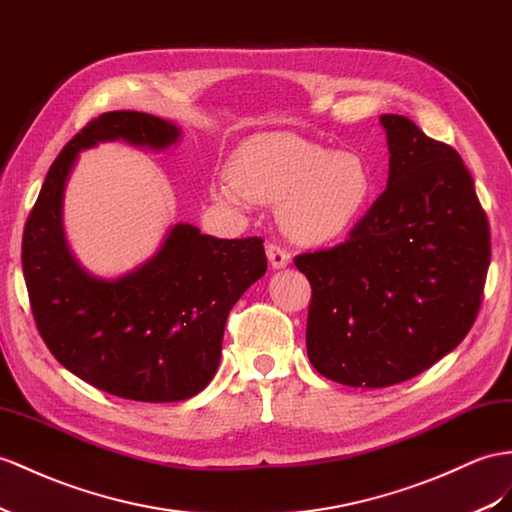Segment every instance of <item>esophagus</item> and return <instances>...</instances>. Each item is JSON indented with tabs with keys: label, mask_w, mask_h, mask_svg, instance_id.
<instances>
[{
	"label": "esophagus",
	"mask_w": 512,
	"mask_h": 512,
	"mask_svg": "<svg viewBox=\"0 0 512 512\" xmlns=\"http://www.w3.org/2000/svg\"><path fill=\"white\" fill-rule=\"evenodd\" d=\"M266 255H268V261H270V266L274 268V270H279V268H285L287 264H290V253L285 251V248L281 246V244H277V242H270L268 246H266Z\"/></svg>",
	"instance_id": "obj_1"
}]
</instances>
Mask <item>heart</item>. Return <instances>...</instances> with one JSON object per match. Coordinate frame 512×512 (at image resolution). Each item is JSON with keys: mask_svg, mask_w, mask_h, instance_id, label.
I'll use <instances>...</instances> for the list:
<instances>
[{"mask_svg": "<svg viewBox=\"0 0 512 512\" xmlns=\"http://www.w3.org/2000/svg\"><path fill=\"white\" fill-rule=\"evenodd\" d=\"M231 179L214 183L212 196L231 207L248 199L279 203L287 233L326 242L348 231L374 194V173L363 157L339 153L292 134H259L235 151Z\"/></svg>", "mask_w": 512, "mask_h": 512, "instance_id": "1", "label": "heart"}]
</instances>
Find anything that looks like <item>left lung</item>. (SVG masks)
<instances>
[{"mask_svg":"<svg viewBox=\"0 0 512 512\" xmlns=\"http://www.w3.org/2000/svg\"><path fill=\"white\" fill-rule=\"evenodd\" d=\"M381 123L385 192L346 242L294 257L311 283V365L368 389L409 381L463 342L491 261L489 220L461 155L406 116Z\"/></svg>","mask_w":512,"mask_h":512,"instance_id":"1","label":"left lung"}]
</instances>
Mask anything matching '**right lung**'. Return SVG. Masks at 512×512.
<instances>
[{
    "label": "right lung",
    "instance_id": "add662e5",
    "mask_svg": "<svg viewBox=\"0 0 512 512\" xmlns=\"http://www.w3.org/2000/svg\"><path fill=\"white\" fill-rule=\"evenodd\" d=\"M177 138L179 127L151 114H101L51 164L23 231V277L49 352L88 385L136 402H179L207 387L229 311L268 268L261 238L220 240L183 222L121 279L90 277L73 259L62 194L77 153L103 140L166 149Z\"/></svg>",
    "mask_w": 512,
    "mask_h": 512
}]
</instances>
